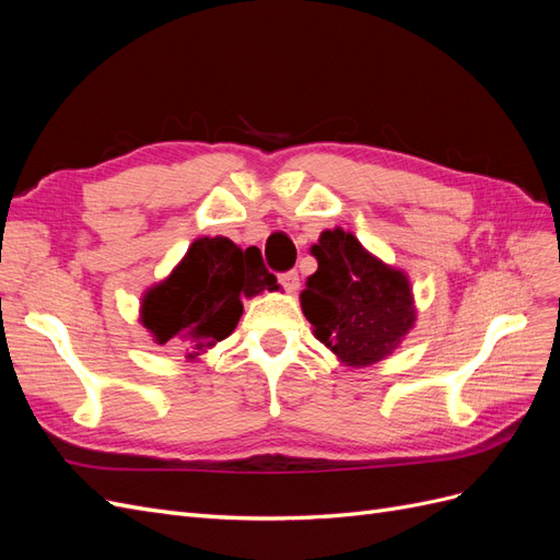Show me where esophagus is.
<instances>
[{
  "label": "esophagus",
  "instance_id": "1",
  "mask_svg": "<svg viewBox=\"0 0 560 560\" xmlns=\"http://www.w3.org/2000/svg\"><path fill=\"white\" fill-rule=\"evenodd\" d=\"M280 284L287 292H296L299 290V273L296 270H287V273L280 276Z\"/></svg>",
  "mask_w": 560,
  "mask_h": 560
}]
</instances>
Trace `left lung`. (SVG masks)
I'll use <instances>...</instances> for the list:
<instances>
[{"mask_svg":"<svg viewBox=\"0 0 560 560\" xmlns=\"http://www.w3.org/2000/svg\"><path fill=\"white\" fill-rule=\"evenodd\" d=\"M311 254L317 270L301 292V308L317 341L346 366L385 360L416 322L409 280L343 229L322 231Z\"/></svg>","mask_w":560,"mask_h":560,"instance_id":"8db88e82","label":"left lung"}]
</instances>
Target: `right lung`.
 <instances>
[{
    "label": "right lung",
    "instance_id": "right-lung-1",
    "mask_svg": "<svg viewBox=\"0 0 560 560\" xmlns=\"http://www.w3.org/2000/svg\"><path fill=\"white\" fill-rule=\"evenodd\" d=\"M278 287L257 247L241 249L224 235L198 238L173 273L144 294L140 322L159 346H179L186 360H198L238 325L243 296Z\"/></svg>",
    "mask_w": 560,
    "mask_h": 560
}]
</instances>
